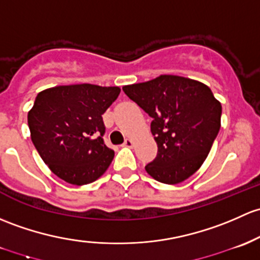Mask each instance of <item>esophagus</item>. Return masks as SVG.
<instances>
[{"label": "esophagus", "instance_id": "34e87169", "mask_svg": "<svg viewBox=\"0 0 260 260\" xmlns=\"http://www.w3.org/2000/svg\"><path fill=\"white\" fill-rule=\"evenodd\" d=\"M123 147H128V148H131V147H133V142L131 141V139H125V142L123 143Z\"/></svg>", "mask_w": 260, "mask_h": 260}]
</instances>
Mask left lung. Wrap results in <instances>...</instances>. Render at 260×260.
<instances>
[{
	"mask_svg": "<svg viewBox=\"0 0 260 260\" xmlns=\"http://www.w3.org/2000/svg\"><path fill=\"white\" fill-rule=\"evenodd\" d=\"M124 93L152 118L157 157L146 166L155 180L177 184L196 173L220 128L222 106L206 84L162 75L123 87Z\"/></svg>",
	"mask_w": 260,
	"mask_h": 260,
	"instance_id": "8db88e82",
	"label": "left lung"
}]
</instances>
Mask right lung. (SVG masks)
Returning <instances> with one entry per match:
<instances>
[{"label":"right lung","instance_id":"right-lung-1","mask_svg":"<svg viewBox=\"0 0 260 260\" xmlns=\"http://www.w3.org/2000/svg\"><path fill=\"white\" fill-rule=\"evenodd\" d=\"M119 92V87L83 83L52 87L37 94L27 116L31 139L57 177L83 185L107 171L114 152L103 141L102 114Z\"/></svg>","mask_w":260,"mask_h":260}]
</instances>
